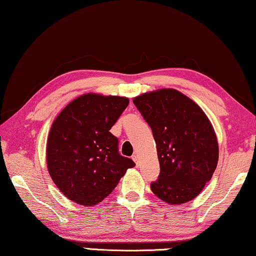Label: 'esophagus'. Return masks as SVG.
<instances>
[{"label": "esophagus", "instance_id": "obj_1", "mask_svg": "<svg viewBox=\"0 0 256 256\" xmlns=\"http://www.w3.org/2000/svg\"><path fill=\"white\" fill-rule=\"evenodd\" d=\"M132 160H134L136 164H138V160H140V157H138V154H132Z\"/></svg>", "mask_w": 256, "mask_h": 256}]
</instances>
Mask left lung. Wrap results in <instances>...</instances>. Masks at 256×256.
I'll use <instances>...</instances> for the list:
<instances>
[{"label": "left lung", "mask_w": 256, "mask_h": 256, "mask_svg": "<svg viewBox=\"0 0 256 256\" xmlns=\"http://www.w3.org/2000/svg\"><path fill=\"white\" fill-rule=\"evenodd\" d=\"M132 102L157 144L160 173L151 190L171 204L190 201L217 166L218 143L209 119L192 99L173 88L144 94Z\"/></svg>", "instance_id": "left-lung-1"}]
</instances>
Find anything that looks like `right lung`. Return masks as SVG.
Instances as JSON below:
<instances>
[{
  "mask_svg": "<svg viewBox=\"0 0 256 256\" xmlns=\"http://www.w3.org/2000/svg\"><path fill=\"white\" fill-rule=\"evenodd\" d=\"M128 104L124 97L84 94L66 106L52 124L48 172L72 201L97 204L135 166L130 158L120 154L119 140L110 132Z\"/></svg>",
  "mask_w": 256,
  "mask_h": 256,
  "instance_id": "1",
  "label": "right lung"
}]
</instances>
